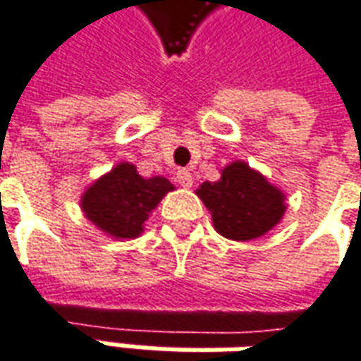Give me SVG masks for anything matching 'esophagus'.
Here are the masks:
<instances>
[{
    "mask_svg": "<svg viewBox=\"0 0 361 361\" xmlns=\"http://www.w3.org/2000/svg\"><path fill=\"white\" fill-rule=\"evenodd\" d=\"M176 181L180 183L181 188H192L193 185L192 173H190L188 169H178V173H176Z\"/></svg>",
    "mask_w": 361,
    "mask_h": 361,
    "instance_id": "34e87169",
    "label": "esophagus"
}]
</instances>
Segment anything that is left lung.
I'll list each match as a JSON object with an SVG mask.
<instances>
[{
    "mask_svg": "<svg viewBox=\"0 0 361 361\" xmlns=\"http://www.w3.org/2000/svg\"><path fill=\"white\" fill-rule=\"evenodd\" d=\"M197 195L212 212L218 233L238 242L264 235L286 212L283 193L245 161L221 169V180L204 181Z\"/></svg>",
    "mask_w": 361,
    "mask_h": 361,
    "instance_id": "left-lung-1",
    "label": "left lung"
}]
</instances>
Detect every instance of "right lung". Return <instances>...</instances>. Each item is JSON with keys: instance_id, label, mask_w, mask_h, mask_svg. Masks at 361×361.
<instances>
[{"instance_id": "1", "label": "right lung", "mask_w": 361, "mask_h": 361, "mask_svg": "<svg viewBox=\"0 0 361 361\" xmlns=\"http://www.w3.org/2000/svg\"><path fill=\"white\" fill-rule=\"evenodd\" d=\"M173 190L166 178H142L135 166L118 164L83 193L85 218L114 238H137L143 221L161 197Z\"/></svg>"}]
</instances>
